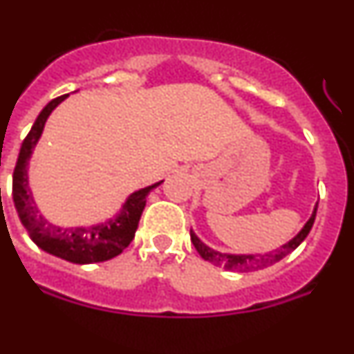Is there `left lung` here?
<instances>
[{
	"label": "left lung",
	"mask_w": 354,
	"mask_h": 354,
	"mask_svg": "<svg viewBox=\"0 0 354 354\" xmlns=\"http://www.w3.org/2000/svg\"><path fill=\"white\" fill-rule=\"evenodd\" d=\"M317 209H318V204L315 205V211H313V214H311L310 221L304 225V228L301 230V232L297 233V235L294 236L290 242H287L286 245H282L280 249H277V250H272V252H268V254H247V256L245 254H242V256H236V254L218 252V250H212L211 247H207L205 243H202L201 240H198V236L195 235L192 230H190V239H192V243L195 245V249H197V252L201 254L205 261H209V263L214 264V266H219V268H225V270L252 272V270H261V268H266V266H272V264L279 263L280 259H283L287 254L292 252V250L296 249V247L299 245L304 239H306L308 233H310L311 226H313V223H315V216H317Z\"/></svg>",
	"instance_id": "8db88e82"
}]
</instances>
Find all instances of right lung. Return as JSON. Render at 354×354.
I'll list each match as a JSON object with an SVG mask.
<instances>
[{
	"mask_svg": "<svg viewBox=\"0 0 354 354\" xmlns=\"http://www.w3.org/2000/svg\"><path fill=\"white\" fill-rule=\"evenodd\" d=\"M65 98L67 95H62V97L51 100L37 115L29 135L24 138L19 159H17L15 169H13V204H15L20 221L26 226L30 239L48 254H53V256L75 264L102 263V261L119 256L131 243L142 212L145 209L147 195L150 194L152 188L159 187L162 181L129 195L126 204L122 205L121 214L105 225L88 226V228H58V226L48 223L37 211L32 194L29 190L27 162H29L34 145L43 133L48 115Z\"/></svg>",
	"mask_w": 354,
	"mask_h": 354,
	"instance_id": "add662e5",
	"label": "right lung"
}]
</instances>
